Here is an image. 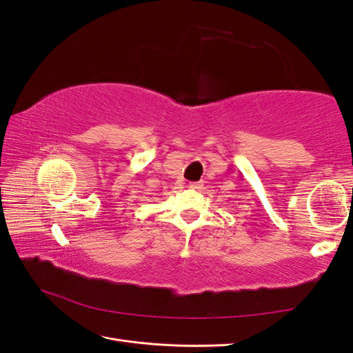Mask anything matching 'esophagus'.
<instances>
[{
    "label": "esophagus",
    "mask_w": 353,
    "mask_h": 353,
    "mask_svg": "<svg viewBox=\"0 0 353 353\" xmlns=\"http://www.w3.org/2000/svg\"><path fill=\"white\" fill-rule=\"evenodd\" d=\"M190 188H192V190H201V188H203V180H199V182H191Z\"/></svg>",
    "instance_id": "esophagus-1"
}]
</instances>
